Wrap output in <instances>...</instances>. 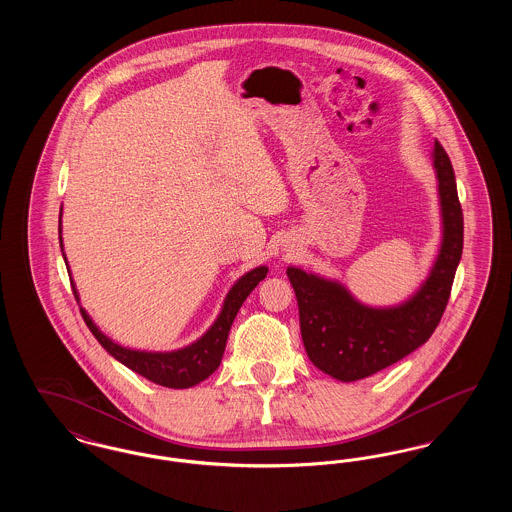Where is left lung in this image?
Segmentation results:
<instances>
[{
	"label": "left lung",
	"mask_w": 512,
	"mask_h": 512,
	"mask_svg": "<svg viewBox=\"0 0 512 512\" xmlns=\"http://www.w3.org/2000/svg\"><path fill=\"white\" fill-rule=\"evenodd\" d=\"M434 167L443 244L430 278L411 301L393 309H368L340 284L288 268L305 351L313 365L336 380L355 382L388 368L430 340L438 328L463 255L464 222L453 165L438 140Z\"/></svg>",
	"instance_id": "8db88e82"
}]
</instances>
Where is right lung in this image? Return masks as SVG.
<instances>
[{
	"label": "right lung",
	"instance_id": "obj_1",
	"mask_svg": "<svg viewBox=\"0 0 512 512\" xmlns=\"http://www.w3.org/2000/svg\"><path fill=\"white\" fill-rule=\"evenodd\" d=\"M59 244L63 249L61 236H59ZM267 272V267H259L242 276L228 293L222 313L217 318V322L211 326V330L201 340L192 343L190 347L174 351V353H144V351L124 349L121 345L107 340L96 328L92 318L86 315L84 309H80V313H82L86 326L94 334V338L101 343V347L109 355H113L117 361H121L122 365L138 372L140 376H144L153 384L174 388V390H184V388H192L195 384L203 382L219 368L230 326L238 315L245 297L255 290V286L267 276ZM73 292L78 301V293L74 290V286Z\"/></svg>",
	"mask_w": 512,
	"mask_h": 512
}]
</instances>
